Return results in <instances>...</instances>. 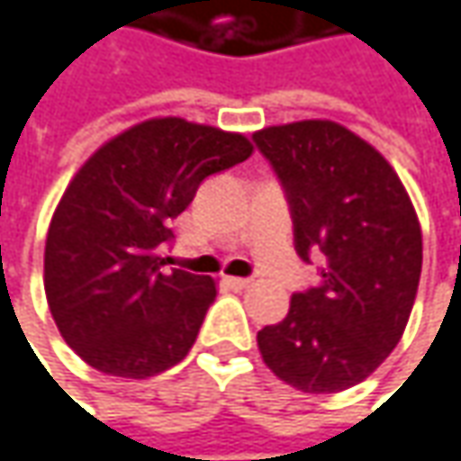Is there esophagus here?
<instances>
[{
	"label": "esophagus",
	"instance_id": "1",
	"mask_svg": "<svg viewBox=\"0 0 461 461\" xmlns=\"http://www.w3.org/2000/svg\"><path fill=\"white\" fill-rule=\"evenodd\" d=\"M222 283H225L230 290H246L249 285H251V280H249V277H222Z\"/></svg>",
	"mask_w": 461,
	"mask_h": 461
}]
</instances>
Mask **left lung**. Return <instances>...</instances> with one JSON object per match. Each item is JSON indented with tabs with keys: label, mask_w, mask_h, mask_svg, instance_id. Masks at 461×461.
I'll use <instances>...</instances> for the list:
<instances>
[{
	"label": "left lung",
	"mask_w": 461,
	"mask_h": 461,
	"mask_svg": "<svg viewBox=\"0 0 461 461\" xmlns=\"http://www.w3.org/2000/svg\"><path fill=\"white\" fill-rule=\"evenodd\" d=\"M277 176L295 254L321 283L293 293L288 316L257 334L275 376L334 394L371 376L402 337L423 267V236L392 166L334 122L254 134Z\"/></svg>",
	"instance_id": "left-lung-1"
}]
</instances>
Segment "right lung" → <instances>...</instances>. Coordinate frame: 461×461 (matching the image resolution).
Listing matches in <instances>:
<instances>
[{
  "instance_id": "add662e5",
  "label": "right lung",
  "mask_w": 461,
  "mask_h": 461,
  "mask_svg": "<svg viewBox=\"0 0 461 461\" xmlns=\"http://www.w3.org/2000/svg\"><path fill=\"white\" fill-rule=\"evenodd\" d=\"M241 134L152 119L105 142L72 178L46 236L43 285L59 332L93 368L148 379L184 360L218 290L166 269L204 178L251 155Z\"/></svg>"
}]
</instances>
